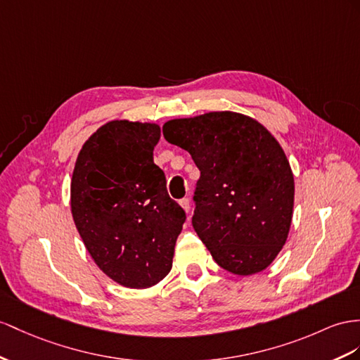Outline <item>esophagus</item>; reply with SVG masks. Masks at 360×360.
Segmentation results:
<instances>
[{"label":"esophagus","mask_w":360,"mask_h":360,"mask_svg":"<svg viewBox=\"0 0 360 360\" xmlns=\"http://www.w3.org/2000/svg\"><path fill=\"white\" fill-rule=\"evenodd\" d=\"M179 205L184 208V211H186V213H188V211H190V199L188 198L181 199L179 200Z\"/></svg>","instance_id":"obj_1"}]
</instances>
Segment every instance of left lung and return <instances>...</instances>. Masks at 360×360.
<instances>
[{
    "label": "left lung",
    "instance_id": "8db88e82",
    "mask_svg": "<svg viewBox=\"0 0 360 360\" xmlns=\"http://www.w3.org/2000/svg\"><path fill=\"white\" fill-rule=\"evenodd\" d=\"M162 134L200 170L191 224L214 262L236 275L268 268L288 240L295 196L275 136L231 110L169 120Z\"/></svg>",
    "mask_w": 360,
    "mask_h": 360
}]
</instances>
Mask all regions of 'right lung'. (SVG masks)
I'll return each instance as SVG.
<instances>
[{
  "label": "right lung",
  "mask_w": 360,
  "mask_h": 360,
  "mask_svg": "<svg viewBox=\"0 0 360 360\" xmlns=\"http://www.w3.org/2000/svg\"><path fill=\"white\" fill-rule=\"evenodd\" d=\"M161 136L155 123L114 120L77 155L71 213L89 255L110 280L147 289L172 269L186 211L170 199L153 162Z\"/></svg>",
  "instance_id": "add662e5"
}]
</instances>
